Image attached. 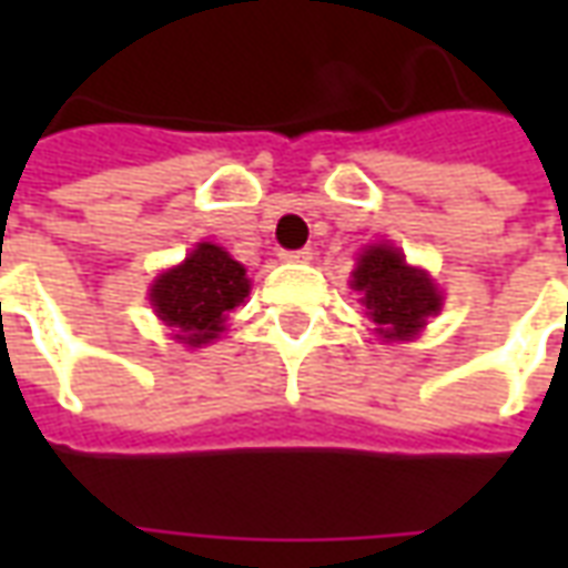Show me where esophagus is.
Instances as JSON below:
<instances>
[{
  "label": "esophagus",
  "instance_id": "1",
  "mask_svg": "<svg viewBox=\"0 0 568 568\" xmlns=\"http://www.w3.org/2000/svg\"><path fill=\"white\" fill-rule=\"evenodd\" d=\"M283 261H310L313 258V248H288V252H280Z\"/></svg>",
  "mask_w": 568,
  "mask_h": 568
}]
</instances>
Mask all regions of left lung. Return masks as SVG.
I'll list each match as a JSON object with an SVG mask.
<instances>
[{"label": "left lung", "mask_w": 568, "mask_h": 568, "mask_svg": "<svg viewBox=\"0 0 568 568\" xmlns=\"http://www.w3.org/2000/svg\"><path fill=\"white\" fill-rule=\"evenodd\" d=\"M353 288L389 341H407L440 310L438 288L423 271L407 267L405 255L393 246H371L353 273Z\"/></svg>", "instance_id": "1"}]
</instances>
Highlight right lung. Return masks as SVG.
<instances>
[{
	"label": "right lung",
	"mask_w": 568,
	"mask_h": 568,
	"mask_svg": "<svg viewBox=\"0 0 568 568\" xmlns=\"http://www.w3.org/2000/svg\"><path fill=\"white\" fill-rule=\"evenodd\" d=\"M248 297L246 267L222 246L200 243L151 288V304L166 325L179 328L182 344H210L224 332V320Z\"/></svg>",
	"instance_id": "right-lung-1"
}]
</instances>
